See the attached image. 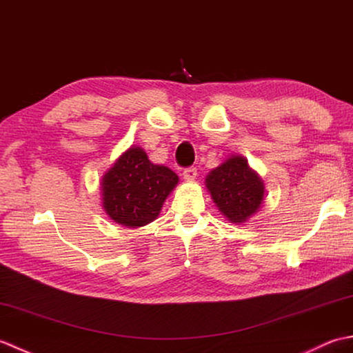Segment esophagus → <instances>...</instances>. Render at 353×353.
I'll return each instance as SVG.
<instances>
[{"mask_svg":"<svg viewBox=\"0 0 353 353\" xmlns=\"http://www.w3.org/2000/svg\"><path fill=\"white\" fill-rule=\"evenodd\" d=\"M196 177H197V168L190 167V168H185L183 170V179H185V181L192 182Z\"/></svg>","mask_w":353,"mask_h":353,"instance_id":"34e87169","label":"esophagus"}]
</instances>
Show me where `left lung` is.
<instances>
[{"mask_svg": "<svg viewBox=\"0 0 353 353\" xmlns=\"http://www.w3.org/2000/svg\"><path fill=\"white\" fill-rule=\"evenodd\" d=\"M205 185L219 211L234 224L249 221L265 197L264 182L241 154H230L209 171Z\"/></svg>", "mask_w": 353, "mask_h": 353, "instance_id": "obj_1", "label": "left lung"}]
</instances>
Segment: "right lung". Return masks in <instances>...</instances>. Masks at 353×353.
Masks as SVG:
<instances>
[{"label": "right lung", "instance_id": "add662e5", "mask_svg": "<svg viewBox=\"0 0 353 353\" xmlns=\"http://www.w3.org/2000/svg\"><path fill=\"white\" fill-rule=\"evenodd\" d=\"M177 183L174 171L150 162L144 150L130 145L101 177L103 209L121 226H147L159 216Z\"/></svg>", "mask_w": 353, "mask_h": 353}]
</instances>
